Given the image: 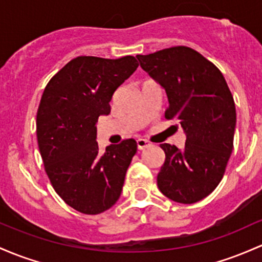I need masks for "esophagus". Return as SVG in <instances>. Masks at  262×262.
Wrapping results in <instances>:
<instances>
[{
  "mask_svg": "<svg viewBox=\"0 0 262 262\" xmlns=\"http://www.w3.org/2000/svg\"><path fill=\"white\" fill-rule=\"evenodd\" d=\"M150 144H149V142H146L145 139H138L137 140V146L139 150H143V149H145L146 146H149Z\"/></svg>",
  "mask_w": 262,
  "mask_h": 262,
  "instance_id": "esophagus-1",
  "label": "esophagus"
}]
</instances>
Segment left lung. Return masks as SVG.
Here are the masks:
<instances>
[{
    "instance_id": "obj_1",
    "label": "left lung",
    "mask_w": 262,
    "mask_h": 262,
    "mask_svg": "<svg viewBox=\"0 0 262 262\" xmlns=\"http://www.w3.org/2000/svg\"><path fill=\"white\" fill-rule=\"evenodd\" d=\"M137 58L165 89V118L177 122L186 138L183 149L160 145L165 162L158 174V188L177 203H196L219 185L231 155L236 126L231 92L223 73L189 47L178 46Z\"/></svg>"
}]
</instances>
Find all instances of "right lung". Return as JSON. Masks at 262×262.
Returning a JSON list of instances; mask_svg holds the SVG:
<instances>
[{
  "instance_id": "obj_1",
  "label": "right lung",
  "mask_w": 262,
  "mask_h": 262,
  "mask_svg": "<svg viewBox=\"0 0 262 262\" xmlns=\"http://www.w3.org/2000/svg\"><path fill=\"white\" fill-rule=\"evenodd\" d=\"M133 56H80L48 82L37 112V140L52 186L77 211L108 210L122 194L137 142L125 139L100 153L97 122L111 113L113 93L138 68Z\"/></svg>"
}]
</instances>
